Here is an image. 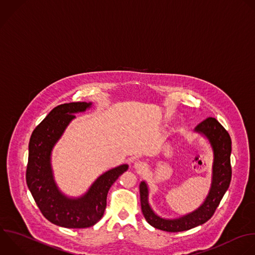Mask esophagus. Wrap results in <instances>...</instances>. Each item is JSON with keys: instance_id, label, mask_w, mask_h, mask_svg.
<instances>
[{"instance_id": "34e87169", "label": "esophagus", "mask_w": 255, "mask_h": 255, "mask_svg": "<svg viewBox=\"0 0 255 255\" xmlns=\"http://www.w3.org/2000/svg\"><path fill=\"white\" fill-rule=\"evenodd\" d=\"M134 167L137 169V170H139V171H141V172H142V171L146 170L147 165H146V163H145V162L138 160V161H136V162L134 163Z\"/></svg>"}]
</instances>
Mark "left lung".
<instances>
[{
  "label": "left lung",
  "instance_id": "1",
  "mask_svg": "<svg viewBox=\"0 0 255 255\" xmlns=\"http://www.w3.org/2000/svg\"><path fill=\"white\" fill-rule=\"evenodd\" d=\"M195 131L205 135L209 139L214 152L213 176L210 192L204 203L196 211L178 219L167 220L157 216L152 211L148 203L147 185L144 181L141 182L139 189L143 215L146 221L157 229L167 232H179L189 230L205 223L213 216L230 185L232 174L230 164L231 138L228 132L215 118L212 117H209L198 124Z\"/></svg>",
  "mask_w": 255,
  "mask_h": 255
}]
</instances>
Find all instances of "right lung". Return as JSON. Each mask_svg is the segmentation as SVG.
<instances>
[{"instance_id":"right-lung-1","label":"right lung","mask_w":255,"mask_h":255,"mask_svg":"<svg viewBox=\"0 0 255 255\" xmlns=\"http://www.w3.org/2000/svg\"><path fill=\"white\" fill-rule=\"evenodd\" d=\"M91 106L86 102L58 105L34 129L29 142L26 181L40 211L50 222L66 228H86L103 216L110 187L123 174L128 165H121L101 175L89 191L78 199L65 197L56 187L50 164L51 151L74 113Z\"/></svg>"}]
</instances>
